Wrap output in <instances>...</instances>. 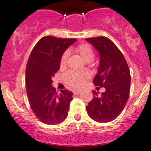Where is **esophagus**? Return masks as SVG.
<instances>
[{"instance_id": "esophagus-1", "label": "esophagus", "mask_w": 151, "mask_h": 151, "mask_svg": "<svg viewBox=\"0 0 151 151\" xmlns=\"http://www.w3.org/2000/svg\"><path fill=\"white\" fill-rule=\"evenodd\" d=\"M73 93H74V95H78V94L81 93V90H75V91H73Z\"/></svg>"}]
</instances>
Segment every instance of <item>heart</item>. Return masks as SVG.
Here are the masks:
<instances>
[{"mask_svg": "<svg viewBox=\"0 0 151 151\" xmlns=\"http://www.w3.org/2000/svg\"><path fill=\"white\" fill-rule=\"evenodd\" d=\"M76 51L81 56L86 62L89 63L94 59V51L91 46L88 44H82L76 47ZM69 56V52L68 51L63 54L60 60V65L62 67L66 65ZM88 78V74L87 73H78L75 71H70L65 76L67 84L74 88H78L84 85L85 82Z\"/></svg>", "mask_w": 151, "mask_h": 151, "instance_id": "b5f03b06", "label": "heart"}]
</instances>
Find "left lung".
<instances>
[{"instance_id":"obj_1","label":"left lung","mask_w":151,"mask_h":151,"mask_svg":"<svg viewBox=\"0 0 151 151\" xmlns=\"http://www.w3.org/2000/svg\"><path fill=\"white\" fill-rule=\"evenodd\" d=\"M86 40L95 47L100 58L93 83L105 88L100 95L93 91V99L86 110L95 122H111L122 113L129 97L130 69L123 54L109 38L98 37Z\"/></svg>"}]
</instances>
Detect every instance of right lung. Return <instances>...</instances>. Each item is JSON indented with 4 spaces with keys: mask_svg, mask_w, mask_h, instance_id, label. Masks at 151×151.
I'll return each instance as SVG.
<instances>
[{
    "mask_svg": "<svg viewBox=\"0 0 151 151\" xmlns=\"http://www.w3.org/2000/svg\"><path fill=\"white\" fill-rule=\"evenodd\" d=\"M76 39L42 37L33 47L26 68V88L32 111L41 122L54 125L68 116L73 92L52 86L54 74L60 68L63 54Z\"/></svg>",
    "mask_w": 151,
    "mask_h": 151,
    "instance_id": "1",
    "label": "right lung"
}]
</instances>
